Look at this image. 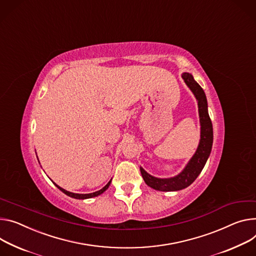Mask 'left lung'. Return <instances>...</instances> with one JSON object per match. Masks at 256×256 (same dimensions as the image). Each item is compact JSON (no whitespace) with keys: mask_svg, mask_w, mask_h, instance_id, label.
I'll list each match as a JSON object with an SVG mask.
<instances>
[{"mask_svg":"<svg viewBox=\"0 0 256 256\" xmlns=\"http://www.w3.org/2000/svg\"><path fill=\"white\" fill-rule=\"evenodd\" d=\"M182 78L193 92V94L198 101L199 118L201 124V138L196 153L191 158L187 166L176 176L170 178H157L150 176L142 168H140L145 182L149 187L158 191H178L187 188L200 174L208 159L209 154L212 152L214 142V130L212 124L207 110V100L205 92L203 88L198 84V82L193 78L192 74H182Z\"/></svg>","mask_w":256,"mask_h":256,"instance_id":"obj_1","label":"left lung"}]
</instances>
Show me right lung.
<instances>
[{"label":"right lung","instance_id":"1","mask_svg":"<svg viewBox=\"0 0 256 256\" xmlns=\"http://www.w3.org/2000/svg\"><path fill=\"white\" fill-rule=\"evenodd\" d=\"M110 182H111V180L105 186L104 188H102L101 190H99V191H97V192H94V193H90V194H76V193H72V192H68V191H66V190H64V189H62L61 187H59L58 184H55V186L56 187L60 190V191H62L64 194H66L67 196H69V197H72V198H76V199H86V198H92V197H96V196H98V195H100V194H102L104 191H106L107 189H108V187H109V184H110Z\"/></svg>","mask_w":256,"mask_h":256}]
</instances>
